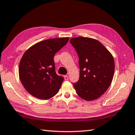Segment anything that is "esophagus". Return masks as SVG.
Returning a JSON list of instances; mask_svg holds the SVG:
<instances>
[{"label":"esophagus","instance_id":"esophagus-1","mask_svg":"<svg viewBox=\"0 0 135 135\" xmlns=\"http://www.w3.org/2000/svg\"><path fill=\"white\" fill-rule=\"evenodd\" d=\"M64 79L65 80H67L68 79V76H67V75H65V76H64Z\"/></svg>","mask_w":135,"mask_h":135}]
</instances>
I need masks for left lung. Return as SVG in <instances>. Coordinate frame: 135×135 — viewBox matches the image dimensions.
Masks as SVG:
<instances>
[{"label": "left lung", "mask_w": 135, "mask_h": 135, "mask_svg": "<svg viewBox=\"0 0 135 135\" xmlns=\"http://www.w3.org/2000/svg\"><path fill=\"white\" fill-rule=\"evenodd\" d=\"M70 43L79 56L80 71L79 81L73 86L83 99H97L106 92L113 80V56L101 43L92 38H71Z\"/></svg>", "instance_id": "obj_1"}]
</instances>
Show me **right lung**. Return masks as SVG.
Segmentation results:
<instances>
[{
  "label": "right lung",
  "instance_id": "add662e5",
  "mask_svg": "<svg viewBox=\"0 0 135 135\" xmlns=\"http://www.w3.org/2000/svg\"><path fill=\"white\" fill-rule=\"evenodd\" d=\"M68 40L64 37L41 41L25 52L20 62L19 76L30 94L46 100L58 92L64 77L56 74L54 57Z\"/></svg>",
  "mask_w": 135,
  "mask_h": 135
}]
</instances>
